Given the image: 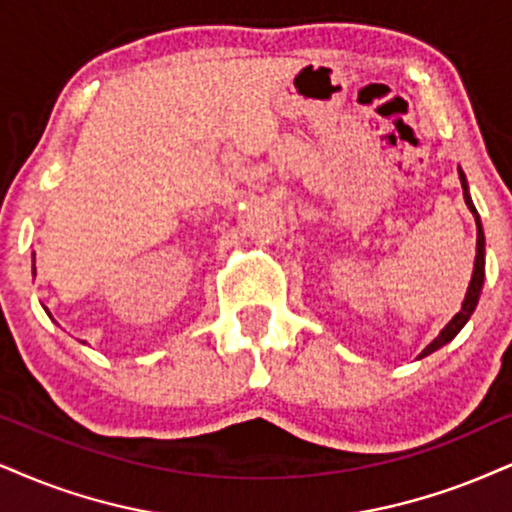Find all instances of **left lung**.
<instances>
[{
  "label": "left lung",
  "mask_w": 512,
  "mask_h": 512,
  "mask_svg": "<svg viewBox=\"0 0 512 512\" xmlns=\"http://www.w3.org/2000/svg\"><path fill=\"white\" fill-rule=\"evenodd\" d=\"M458 175H460V185H463V197H465V204H468V208L472 211V216H475V223H477V256H475V270H472V280L468 285V292H465V301L463 306H460V311L453 315V318L449 320V325L444 327L437 334V339L434 342L427 344V349L420 353L418 358H425L430 356V353H434L437 349H441V346H446L451 342L456 334L463 330L465 323L470 320V315L475 313L477 308V301H479V294H482V287H484V230H482V220H479V213L475 204H472L470 199V192H468V180H465V173L463 170L458 168Z\"/></svg>",
  "instance_id": "left-lung-1"
}]
</instances>
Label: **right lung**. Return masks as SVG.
I'll return each mask as SVG.
<instances>
[{
	"label": "right lung",
	"mask_w": 512,
	"mask_h": 512,
	"mask_svg": "<svg viewBox=\"0 0 512 512\" xmlns=\"http://www.w3.org/2000/svg\"><path fill=\"white\" fill-rule=\"evenodd\" d=\"M33 277H35V258H33ZM49 313V311H47Z\"/></svg>",
	"instance_id": "right-lung-1"
}]
</instances>
